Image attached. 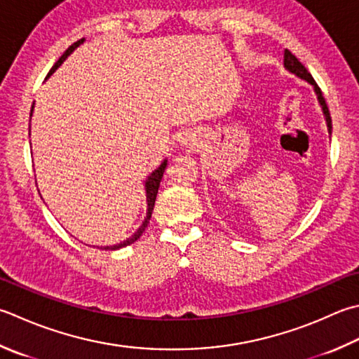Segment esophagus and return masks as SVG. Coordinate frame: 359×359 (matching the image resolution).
<instances>
[{
	"label": "esophagus",
	"mask_w": 359,
	"mask_h": 359,
	"mask_svg": "<svg viewBox=\"0 0 359 359\" xmlns=\"http://www.w3.org/2000/svg\"><path fill=\"white\" fill-rule=\"evenodd\" d=\"M180 144L182 146H185V147H193L194 146V140H193V137L191 135H185L180 138Z\"/></svg>",
	"instance_id": "obj_1"
}]
</instances>
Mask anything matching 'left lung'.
<instances>
[{
    "instance_id": "left-lung-1",
    "label": "left lung",
    "mask_w": 359,
    "mask_h": 359,
    "mask_svg": "<svg viewBox=\"0 0 359 359\" xmlns=\"http://www.w3.org/2000/svg\"><path fill=\"white\" fill-rule=\"evenodd\" d=\"M283 65L285 68L287 69V72L296 74L297 77H300V79L306 81L308 83H311L316 95H318V101L322 107V111H324V116H325V121H327V128H328V132L332 133V116H330V111H328V107H327V102H325V97L322 96V91L320 88L318 87V83H316V81L313 79V76L308 73V69L302 65V63L299 62V59L294 55L290 49H285V55H283Z\"/></svg>"
}]
</instances>
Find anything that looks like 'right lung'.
Instances as JSON below:
<instances>
[{
  "instance_id": "add662e5",
  "label": "right lung",
  "mask_w": 359,
  "mask_h": 359,
  "mask_svg": "<svg viewBox=\"0 0 359 359\" xmlns=\"http://www.w3.org/2000/svg\"><path fill=\"white\" fill-rule=\"evenodd\" d=\"M81 43H83V39H81V40H77L76 43H73L72 46H69L65 53L62 54V57L54 63V67L51 68V72L48 73V76H46V79L49 76H51L55 69H57L62 63H63V60H65L69 54H72L74 49L79 46ZM32 109H34V105H32ZM31 115H32V110H31ZM166 165H168V160L165 158L163 161H161V165L157 168V170H154L152 172H151V175H147V179H146V182H144V189H146V202H147V212H146V217H144V221H143V224L142 226L138 227V230L135 231V233H133L130 238H128V240L126 241H123V243H119V244H115V245H105V250H118V249H121V248H126V245H129V244H132V243H135L140 236L143 235V231L146 230V227H147V224H149V219H151V215H152V210H154V205H156V198H157V193H158V187H160V182H161V177H163V172H165V168H166Z\"/></svg>"
}]
</instances>
